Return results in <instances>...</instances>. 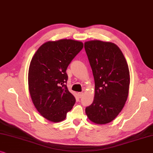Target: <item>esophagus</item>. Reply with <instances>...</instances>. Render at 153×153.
Returning a JSON list of instances; mask_svg holds the SVG:
<instances>
[{"label": "esophagus", "instance_id": "34e87169", "mask_svg": "<svg viewBox=\"0 0 153 153\" xmlns=\"http://www.w3.org/2000/svg\"><path fill=\"white\" fill-rule=\"evenodd\" d=\"M78 97H79V98H81L83 96V93L82 92H79L78 94Z\"/></svg>", "mask_w": 153, "mask_h": 153}]
</instances>
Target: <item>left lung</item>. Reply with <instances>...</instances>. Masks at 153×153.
Wrapping results in <instances>:
<instances>
[{"label": "left lung", "mask_w": 153, "mask_h": 153, "mask_svg": "<svg viewBox=\"0 0 153 153\" xmlns=\"http://www.w3.org/2000/svg\"><path fill=\"white\" fill-rule=\"evenodd\" d=\"M95 82L93 103L85 108L94 123H111L123 110L129 94L128 64L115 44L101 40L85 42Z\"/></svg>", "instance_id": "8db88e82"}]
</instances>
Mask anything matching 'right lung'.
Instances as JSON below:
<instances>
[{"instance_id": "add662e5", "label": "right lung", "mask_w": 153, "mask_h": 153, "mask_svg": "<svg viewBox=\"0 0 153 153\" xmlns=\"http://www.w3.org/2000/svg\"><path fill=\"white\" fill-rule=\"evenodd\" d=\"M83 48L71 39L45 42L36 51L28 69V89L36 108L52 123L63 121L75 99L66 86V69Z\"/></svg>"}]
</instances>
